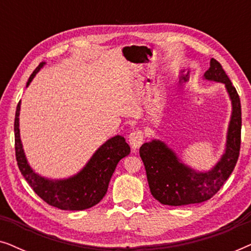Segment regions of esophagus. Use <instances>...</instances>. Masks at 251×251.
Listing matches in <instances>:
<instances>
[{"mask_svg": "<svg viewBox=\"0 0 251 251\" xmlns=\"http://www.w3.org/2000/svg\"><path fill=\"white\" fill-rule=\"evenodd\" d=\"M144 142V132L142 130H133L129 135V144L133 152H137Z\"/></svg>", "mask_w": 251, "mask_h": 251, "instance_id": "esophagus-1", "label": "esophagus"}]
</instances>
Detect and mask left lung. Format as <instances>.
<instances>
[{
	"mask_svg": "<svg viewBox=\"0 0 251 251\" xmlns=\"http://www.w3.org/2000/svg\"><path fill=\"white\" fill-rule=\"evenodd\" d=\"M204 77L224 83L232 100L233 111L225 154L210 171L195 173L179 162L173 151L160 140L142 145L139 154L145 166L151 193L162 204L186 205L209 200L221 190L238 162L241 145L240 97L222 65L214 58Z\"/></svg>",
	"mask_w": 251,
	"mask_h": 251,
	"instance_id": "left-lung-1",
	"label": "left lung"
}]
</instances>
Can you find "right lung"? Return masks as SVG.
<instances>
[{
  "mask_svg": "<svg viewBox=\"0 0 251 251\" xmlns=\"http://www.w3.org/2000/svg\"><path fill=\"white\" fill-rule=\"evenodd\" d=\"M44 63L35 68L27 82L30 83ZM20 101L15 118V150L18 168L33 191L48 204L61 210H83L100 202L107 192L109 180L119 161L130 153V146L122 136H115L98 149L83 170L64 180L40 177L28 166L19 135Z\"/></svg>",
  "mask_w": 251,
  "mask_h": 251,
  "instance_id": "add662e5",
  "label": "right lung"
}]
</instances>
